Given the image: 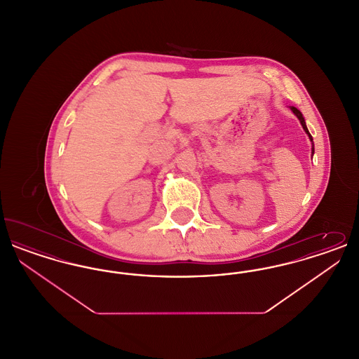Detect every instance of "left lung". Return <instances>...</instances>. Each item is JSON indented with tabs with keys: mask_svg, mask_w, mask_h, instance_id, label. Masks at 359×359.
Instances as JSON below:
<instances>
[{
	"mask_svg": "<svg viewBox=\"0 0 359 359\" xmlns=\"http://www.w3.org/2000/svg\"><path fill=\"white\" fill-rule=\"evenodd\" d=\"M290 110L294 113V116L300 120V123H302V126H303V129L306 130V133H307L308 137H309V140L312 141V136L309 135V132H308L307 129V125H306V121H304V117H303V114L300 113V110H297L296 107H293V106H290ZM313 152H315V149H313V142H312V154H313Z\"/></svg>",
	"mask_w": 359,
	"mask_h": 359,
	"instance_id": "8db88e82",
	"label": "left lung"
}]
</instances>
